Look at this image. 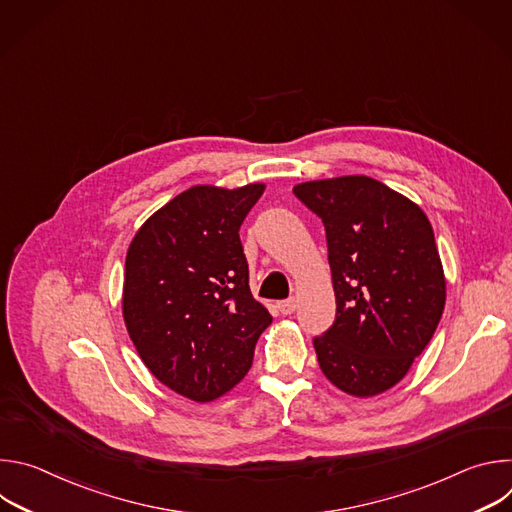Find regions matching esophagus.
<instances>
[{"mask_svg":"<svg viewBox=\"0 0 512 512\" xmlns=\"http://www.w3.org/2000/svg\"><path fill=\"white\" fill-rule=\"evenodd\" d=\"M296 308H298V300H296V298H289V300H283V302L277 304V310H279L283 316L294 314Z\"/></svg>","mask_w":512,"mask_h":512,"instance_id":"esophagus-1","label":"esophagus"}]
</instances>
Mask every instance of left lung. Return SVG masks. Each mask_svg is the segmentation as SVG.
<instances>
[{
  "label": "left lung",
  "mask_w": 512,
  "mask_h": 512,
  "mask_svg": "<svg viewBox=\"0 0 512 512\" xmlns=\"http://www.w3.org/2000/svg\"><path fill=\"white\" fill-rule=\"evenodd\" d=\"M326 229L336 320L314 338L326 379L354 397L397 385L446 306V277L425 212L367 176L294 186Z\"/></svg>",
  "instance_id": "1"
}]
</instances>
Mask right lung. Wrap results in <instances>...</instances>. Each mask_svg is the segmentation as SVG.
Returning a JSON list of instances; mask_svg holds the SVG:
<instances>
[{"mask_svg":"<svg viewBox=\"0 0 512 512\" xmlns=\"http://www.w3.org/2000/svg\"><path fill=\"white\" fill-rule=\"evenodd\" d=\"M263 190L194 186L141 225L125 257L129 338L160 383L198 403L249 373L273 320L251 294L239 237Z\"/></svg>","mask_w":512,"mask_h":512,"instance_id":"obj_1","label":"right lung"}]
</instances>
